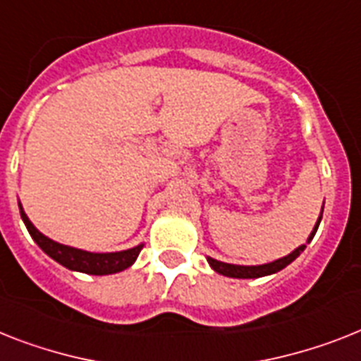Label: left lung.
<instances>
[{
	"mask_svg": "<svg viewBox=\"0 0 361 361\" xmlns=\"http://www.w3.org/2000/svg\"><path fill=\"white\" fill-rule=\"evenodd\" d=\"M321 214H323V210H321ZM319 223H321V216H319V219H317V223H315V227H314V231H312V234L308 236V243L312 241V238L315 236V232H317ZM305 249H306V245L297 247L293 252H290V255L284 256V258H279V260L269 262V264H264V266H234V264H225V262L214 260V258H208V264H210V267H212L216 273H219V275H225V276H231V279H260V276L273 275V273H276V271H281V269H284L286 266H290L291 262H293L295 258L300 255V252L305 251Z\"/></svg>",
	"mask_w": 361,
	"mask_h": 361,
	"instance_id": "8db88e82",
	"label": "left lung"
}]
</instances>
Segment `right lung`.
<instances>
[{
  "instance_id": "right-lung-1",
  "label": "right lung",
  "mask_w": 361,
  "mask_h": 361,
  "mask_svg": "<svg viewBox=\"0 0 361 361\" xmlns=\"http://www.w3.org/2000/svg\"><path fill=\"white\" fill-rule=\"evenodd\" d=\"M20 216H22L23 223H25L27 231L31 234V238L37 241V245L47 256H51L53 260L59 262L61 266L68 267L71 271H79V273H86V275H112V273H120V271L127 269L134 264V260L138 258L140 251L144 243L127 249V251L120 252H88L80 251L75 247L62 245L59 241L49 240L44 236L31 221L27 214L23 212L22 204H20Z\"/></svg>"
}]
</instances>
